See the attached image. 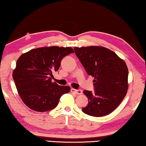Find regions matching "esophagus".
Instances as JSON below:
<instances>
[{
	"instance_id": "esophagus-1",
	"label": "esophagus",
	"mask_w": 146,
	"mask_h": 146,
	"mask_svg": "<svg viewBox=\"0 0 146 146\" xmlns=\"http://www.w3.org/2000/svg\"><path fill=\"white\" fill-rule=\"evenodd\" d=\"M71 92H72L77 94V95H78V94H82V90H81V89H78V90H76V89L71 88Z\"/></svg>"
}]
</instances>
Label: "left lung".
I'll return each mask as SVG.
<instances>
[{"label": "left lung", "instance_id": "obj_1", "mask_svg": "<svg viewBox=\"0 0 146 146\" xmlns=\"http://www.w3.org/2000/svg\"><path fill=\"white\" fill-rule=\"evenodd\" d=\"M87 74L94 78V91L84 90L87 106L84 113L93 117L106 115L117 108L127 94L128 69L113 51L103 47H74Z\"/></svg>", "mask_w": 146, "mask_h": 146}]
</instances>
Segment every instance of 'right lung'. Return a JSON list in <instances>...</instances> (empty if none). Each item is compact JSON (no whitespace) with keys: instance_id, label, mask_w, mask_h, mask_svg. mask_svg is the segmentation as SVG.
Wrapping results in <instances>:
<instances>
[{"instance_id":"add662e5","label":"right lung","mask_w":146,"mask_h":146,"mask_svg":"<svg viewBox=\"0 0 146 146\" xmlns=\"http://www.w3.org/2000/svg\"><path fill=\"white\" fill-rule=\"evenodd\" d=\"M74 53L71 47H41L23 54L18 59L13 78L22 101L30 109L43 112L55 108L68 86L52 82V72L58 70L65 56Z\"/></svg>"}]
</instances>
